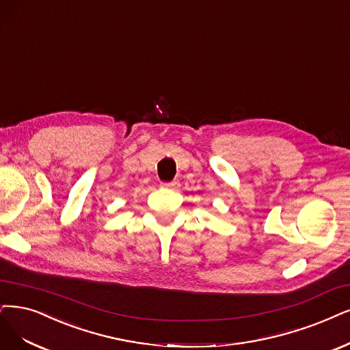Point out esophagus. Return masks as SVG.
Here are the masks:
<instances>
[{"label":"esophagus","instance_id":"esophagus-1","mask_svg":"<svg viewBox=\"0 0 350 350\" xmlns=\"http://www.w3.org/2000/svg\"><path fill=\"white\" fill-rule=\"evenodd\" d=\"M164 189H172V190H178L180 187V182L178 180H173V182H168V183H163L161 185Z\"/></svg>","mask_w":350,"mask_h":350}]
</instances>
